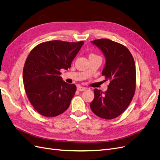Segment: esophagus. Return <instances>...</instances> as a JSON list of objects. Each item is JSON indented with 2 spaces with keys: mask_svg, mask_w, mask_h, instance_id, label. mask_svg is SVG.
<instances>
[{
  "mask_svg": "<svg viewBox=\"0 0 160 160\" xmlns=\"http://www.w3.org/2000/svg\"><path fill=\"white\" fill-rule=\"evenodd\" d=\"M87 89V88L83 87V86H78L77 87V90H79V91H84Z\"/></svg>",
  "mask_w": 160,
  "mask_h": 160,
  "instance_id": "esophagus-1",
  "label": "esophagus"
}]
</instances>
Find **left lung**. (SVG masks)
<instances>
[{"label": "left lung", "instance_id": "left-lung-1", "mask_svg": "<svg viewBox=\"0 0 160 160\" xmlns=\"http://www.w3.org/2000/svg\"><path fill=\"white\" fill-rule=\"evenodd\" d=\"M91 42L104 54L106 63L102 74L110 82L105 93L94 89V98L90 106L96 116L114 119L125 111L134 95L135 62L129 50L121 44L105 38Z\"/></svg>", "mask_w": 160, "mask_h": 160}]
</instances>
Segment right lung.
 <instances>
[{"label": "right lung", "instance_id": "add662e5", "mask_svg": "<svg viewBox=\"0 0 160 160\" xmlns=\"http://www.w3.org/2000/svg\"><path fill=\"white\" fill-rule=\"evenodd\" d=\"M83 44V41H49L37 45L28 54L23 83L29 101L40 114L54 117L68 108L76 86L63 81L60 70L70 68Z\"/></svg>", "mask_w": 160, "mask_h": 160}]
</instances>
